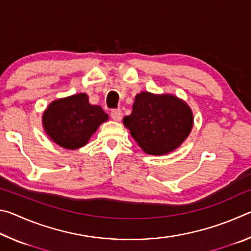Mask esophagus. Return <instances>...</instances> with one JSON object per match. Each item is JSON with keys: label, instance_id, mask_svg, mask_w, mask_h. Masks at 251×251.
<instances>
[{"label": "esophagus", "instance_id": "obj_1", "mask_svg": "<svg viewBox=\"0 0 251 251\" xmlns=\"http://www.w3.org/2000/svg\"><path fill=\"white\" fill-rule=\"evenodd\" d=\"M110 117H112L114 121L120 122L122 120V117H123L122 110L121 109H113L112 112H110Z\"/></svg>", "mask_w": 251, "mask_h": 251}]
</instances>
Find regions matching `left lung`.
<instances>
[{"label": "left lung", "mask_w": 251, "mask_h": 251, "mask_svg": "<svg viewBox=\"0 0 251 251\" xmlns=\"http://www.w3.org/2000/svg\"><path fill=\"white\" fill-rule=\"evenodd\" d=\"M123 123L146 154L164 155L188 137L194 118L189 106L178 97L142 92L136 95L133 112Z\"/></svg>", "instance_id": "obj_1"}]
</instances>
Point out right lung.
<instances>
[{
  "mask_svg": "<svg viewBox=\"0 0 251 251\" xmlns=\"http://www.w3.org/2000/svg\"><path fill=\"white\" fill-rule=\"evenodd\" d=\"M43 127L52 141L67 150L86 145L99 126L108 120L100 106L84 93L53 100L43 114Z\"/></svg>",
  "mask_w": 251,
  "mask_h": 251,
  "instance_id": "right-lung-1",
  "label": "right lung"
}]
</instances>
